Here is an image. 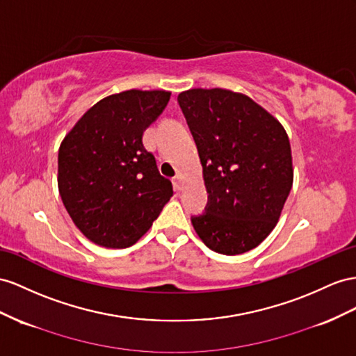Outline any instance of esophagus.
Returning <instances> with one entry per match:
<instances>
[{
    "mask_svg": "<svg viewBox=\"0 0 356 356\" xmlns=\"http://www.w3.org/2000/svg\"><path fill=\"white\" fill-rule=\"evenodd\" d=\"M172 184H175V188H176L177 191H180V189H181V185H184V184H181V177H180V176H176L175 179H172Z\"/></svg>",
    "mask_w": 356,
    "mask_h": 356,
    "instance_id": "obj_1",
    "label": "esophagus"
}]
</instances>
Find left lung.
Instances as JSON below:
<instances>
[{
	"mask_svg": "<svg viewBox=\"0 0 356 356\" xmlns=\"http://www.w3.org/2000/svg\"><path fill=\"white\" fill-rule=\"evenodd\" d=\"M181 108L197 144L207 189L193 216L206 247L225 256L256 248L277 225L293 184L284 127L252 99L224 88H191Z\"/></svg>",
	"mask_w": 356,
	"mask_h": 356,
	"instance_id": "8db88e82",
	"label": "left lung"
}]
</instances>
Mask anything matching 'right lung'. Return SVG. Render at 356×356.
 <instances>
[{
    "label": "right lung",
    "mask_w": 356,
    "mask_h": 356,
    "mask_svg": "<svg viewBox=\"0 0 356 356\" xmlns=\"http://www.w3.org/2000/svg\"><path fill=\"white\" fill-rule=\"evenodd\" d=\"M171 93L127 90L79 118L58 150V191L72 221L105 248H127L147 232L172 197L143 134Z\"/></svg>",
    "instance_id": "obj_1"
}]
</instances>
